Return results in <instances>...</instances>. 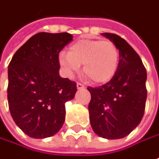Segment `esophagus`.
I'll use <instances>...</instances> for the list:
<instances>
[{"label":"esophagus","instance_id":"esophagus-1","mask_svg":"<svg viewBox=\"0 0 159 159\" xmlns=\"http://www.w3.org/2000/svg\"><path fill=\"white\" fill-rule=\"evenodd\" d=\"M76 88H77V89H85V86L82 83H76Z\"/></svg>","mask_w":159,"mask_h":159}]
</instances>
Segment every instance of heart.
<instances>
[{
	"label": "heart",
	"mask_w": 159,
	"mask_h": 159,
	"mask_svg": "<svg viewBox=\"0 0 159 159\" xmlns=\"http://www.w3.org/2000/svg\"><path fill=\"white\" fill-rule=\"evenodd\" d=\"M119 50L114 42L98 39H80L72 44L69 53L61 52L58 63L64 74L72 77L83 64V71L95 83L108 82L119 64Z\"/></svg>",
	"instance_id": "b5f03b06"
}]
</instances>
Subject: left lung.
<instances>
[{
  "mask_svg": "<svg viewBox=\"0 0 159 159\" xmlns=\"http://www.w3.org/2000/svg\"><path fill=\"white\" fill-rule=\"evenodd\" d=\"M102 35L117 46L120 60L117 70L108 83L88 88L91 95L89 121L98 136L118 139L134 131L143 118L147 75L139 56L125 39L114 33Z\"/></svg>",
  "mask_w": 159,
  "mask_h": 159,
  "instance_id": "left-lung-1",
  "label": "left lung"
}]
</instances>
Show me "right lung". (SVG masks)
Wrapping results in <instances>:
<instances>
[{"instance_id":"right-lung-1","label":"right lung","mask_w":159,"mask_h":159,"mask_svg":"<svg viewBox=\"0 0 159 159\" xmlns=\"http://www.w3.org/2000/svg\"><path fill=\"white\" fill-rule=\"evenodd\" d=\"M72 39L68 33H37L8 65L10 114L29 137H51L64 125L65 102L74 98L76 83L59 76L58 54Z\"/></svg>"}]
</instances>
